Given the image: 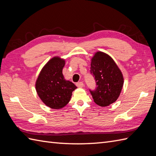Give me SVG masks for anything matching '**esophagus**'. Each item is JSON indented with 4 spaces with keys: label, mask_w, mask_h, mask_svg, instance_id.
Here are the masks:
<instances>
[{
    "label": "esophagus",
    "mask_w": 156,
    "mask_h": 156,
    "mask_svg": "<svg viewBox=\"0 0 156 156\" xmlns=\"http://www.w3.org/2000/svg\"><path fill=\"white\" fill-rule=\"evenodd\" d=\"M76 85H77V87H79V88H81V87H83V82H78V83H76Z\"/></svg>",
    "instance_id": "34e87169"
}]
</instances>
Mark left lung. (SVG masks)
Here are the masks:
<instances>
[{
    "label": "left lung",
    "mask_w": 156,
    "mask_h": 156,
    "mask_svg": "<svg viewBox=\"0 0 156 156\" xmlns=\"http://www.w3.org/2000/svg\"><path fill=\"white\" fill-rule=\"evenodd\" d=\"M91 74L97 87L89 89L93 101L99 106H108L119 98L123 85L122 73L109 55L98 51L91 58Z\"/></svg>",
    "instance_id": "8db88e82"
}]
</instances>
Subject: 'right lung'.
<instances>
[{"label": "right lung", "instance_id": "1", "mask_svg": "<svg viewBox=\"0 0 156 156\" xmlns=\"http://www.w3.org/2000/svg\"><path fill=\"white\" fill-rule=\"evenodd\" d=\"M65 61L58 57L52 58L38 76L35 87L38 95L47 106L52 109L63 108L69 102L72 92L77 87L65 80L63 68Z\"/></svg>", "mask_w": 156, "mask_h": 156}]
</instances>
